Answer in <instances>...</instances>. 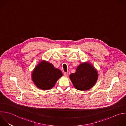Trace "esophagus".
<instances>
[{
    "label": "esophagus",
    "mask_w": 126,
    "mask_h": 126,
    "mask_svg": "<svg viewBox=\"0 0 126 126\" xmlns=\"http://www.w3.org/2000/svg\"><path fill=\"white\" fill-rule=\"evenodd\" d=\"M63 74H64V75L65 77H67V76H68V73L67 72H64Z\"/></svg>",
    "instance_id": "34e87169"
}]
</instances>
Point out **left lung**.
Masks as SVG:
<instances>
[{"label": "left lung", "mask_w": 126, "mask_h": 126, "mask_svg": "<svg viewBox=\"0 0 126 126\" xmlns=\"http://www.w3.org/2000/svg\"><path fill=\"white\" fill-rule=\"evenodd\" d=\"M96 69L89 62L82 63L77 68L75 73L70 75V79L78 90L87 91L94 86L98 79Z\"/></svg>", "instance_id": "8db88e82"}]
</instances>
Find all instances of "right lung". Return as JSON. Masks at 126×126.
<instances>
[{"instance_id": "add662e5", "label": "right lung", "mask_w": 126, "mask_h": 126, "mask_svg": "<svg viewBox=\"0 0 126 126\" xmlns=\"http://www.w3.org/2000/svg\"><path fill=\"white\" fill-rule=\"evenodd\" d=\"M63 76L62 72L48 61H41L34 68L32 79L34 84L39 89H52L58 79Z\"/></svg>"}]
</instances>
